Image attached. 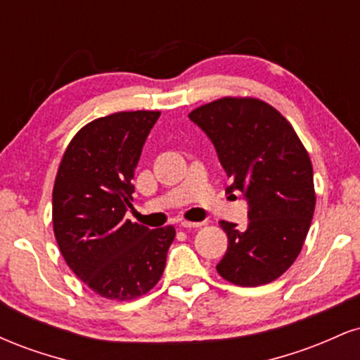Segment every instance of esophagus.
<instances>
[{
    "mask_svg": "<svg viewBox=\"0 0 360 360\" xmlns=\"http://www.w3.org/2000/svg\"><path fill=\"white\" fill-rule=\"evenodd\" d=\"M179 225L183 226V229H186V230H188V229L191 230V229H200V226L203 225V223H201V221H188V220H183V221L179 223Z\"/></svg>",
    "mask_w": 360,
    "mask_h": 360,
    "instance_id": "34e87169",
    "label": "esophagus"
}]
</instances>
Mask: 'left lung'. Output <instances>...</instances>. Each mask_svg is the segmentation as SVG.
I'll return each mask as SVG.
<instances>
[{"mask_svg":"<svg viewBox=\"0 0 360 360\" xmlns=\"http://www.w3.org/2000/svg\"><path fill=\"white\" fill-rule=\"evenodd\" d=\"M189 118L208 135L232 184L249 203V223L220 221L229 237L217 271L237 286H262L283 276L300 255L313 212L309 155L295 128L257 98H220Z\"/></svg>","mask_w":360,"mask_h":360,"instance_id":"1","label":"left lung"}]
</instances>
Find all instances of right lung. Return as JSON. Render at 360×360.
Masks as SVG:
<instances>
[{"mask_svg": "<svg viewBox=\"0 0 360 360\" xmlns=\"http://www.w3.org/2000/svg\"><path fill=\"white\" fill-rule=\"evenodd\" d=\"M160 111H120L74 135L52 191L53 235L62 257L89 289L130 301L159 283L172 225L150 230L127 220L142 147Z\"/></svg>", "mask_w": 360, "mask_h": 360, "instance_id": "add662e5", "label": "right lung"}]
</instances>
